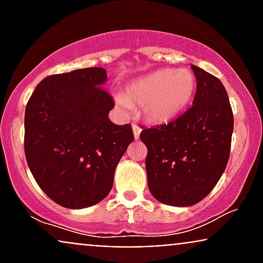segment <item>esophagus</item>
<instances>
[{
  "label": "esophagus",
  "mask_w": 263,
  "mask_h": 263,
  "mask_svg": "<svg viewBox=\"0 0 263 263\" xmlns=\"http://www.w3.org/2000/svg\"><path fill=\"white\" fill-rule=\"evenodd\" d=\"M132 129H134V136H135V140H138V138H140V134H141V127L140 126H137V125H132Z\"/></svg>",
  "instance_id": "obj_1"
}]
</instances>
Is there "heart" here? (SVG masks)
Segmentation results:
<instances>
[{
    "label": "heart",
    "instance_id": "1",
    "mask_svg": "<svg viewBox=\"0 0 263 263\" xmlns=\"http://www.w3.org/2000/svg\"><path fill=\"white\" fill-rule=\"evenodd\" d=\"M197 80L188 69L157 70L131 81L119 98L120 106H140L141 115L152 123H167L189 105Z\"/></svg>",
    "mask_w": 263,
    "mask_h": 263
}]
</instances>
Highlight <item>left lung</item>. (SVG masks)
Masks as SVG:
<instances>
[{"label": "left lung", "instance_id": "1", "mask_svg": "<svg viewBox=\"0 0 263 263\" xmlns=\"http://www.w3.org/2000/svg\"><path fill=\"white\" fill-rule=\"evenodd\" d=\"M197 92L192 107L167 125L144 128L147 182L157 200L172 206L201 201L224 173L234 115L218 78L192 65Z\"/></svg>", "mask_w": 263, "mask_h": 263}]
</instances>
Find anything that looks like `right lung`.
<instances>
[{
    "label": "right lung",
    "mask_w": 263,
    "mask_h": 263,
    "mask_svg": "<svg viewBox=\"0 0 263 263\" xmlns=\"http://www.w3.org/2000/svg\"><path fill=\"white\" fill-rule=\"evenodd\" d=\"M104 68L50 75L26 106L25 153L35 182L57 204L83 209L110 193L131 125H115Z\"/></svg>",
    "instance_id": "1"
}]
</instances>
